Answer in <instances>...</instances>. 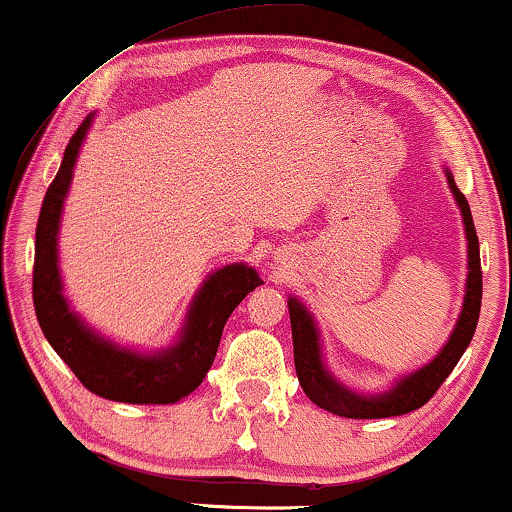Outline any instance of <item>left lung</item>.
I'll use <instances>...</instances> for the list:
<instances>
[{
	"label": "left lung",
	"instance_id": "1",
	"mask_svg": "<svg viewBox=\"0 0 512 512\" xmlns=\"http://www.w3.org/2000/svg\"><path fill=\"white\" fill-rule=\"evenodd\" d=\"M447 186L457 202L461 221H464L466 233V289L464 303L454 324L450 338L443 349L426 363V366L412 370V373L398 377L387 391L377 394H361V391L349 389L342 384L324 361V349H321V333L314 314L307 310L300 298L289 296V314H291V333H293V361H296L298 382L307 398L319 408H324L333 415L349 417V419H384L412 412L429 401L436 394L445 377L457 366L461 354L466 352L468 342L473 340L475 326L480 317L482 303V270H480V244L475 235L471 207L464 193L454 184L450 167H443Z\"/></svg>",
	"mask_w": 512,
	"mask_h": 512
}]
</instances>
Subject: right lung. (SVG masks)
I'll use <instances>...</instances> for the list:
<instances>
[{
    "label": "right lung",
    "mask_w": 512,
    "mask_h": 512,
    "mask_svg": "<svg viewBox=\"0 0 512 512\" xmlns=\"http://www.w3.org/2000/svg\"><path fill=\"white\" fill-rule=\"evenodd\" d=\"M93 118L95 114L86 116V121L69 139L60 170L48 186L41 205L37 242H34V312L46 340L88 391L118 403H177L205 380L228 317L249 291L263 284V279L247 263H230L209 272L188 305L177 338L172 345L153 352L118 345L88 326L72 310L65 296L58 235L76 160Z\"/></svg>",
    "instance_id": "obj_1"
}]
</instances>
